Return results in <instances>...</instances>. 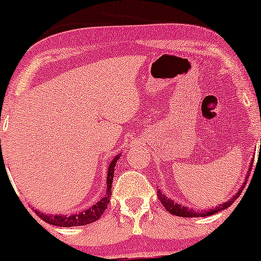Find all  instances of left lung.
<instances>
[{"label": "left lung", "instance_id": "left-lung-1", "mask_svg": "<svg viewBox=\"0 0 261 261\" xmlns=\"http://www.w3.org/2000/svg\"><path fill=\"white\" fill-rule=\"evenodd\" d=\"M251 162H254V160H251ZM252 164H250V167H251ZM251 170V168H249V172ZM247 175H249V173H247ZM246 175V178H247ZM245 184H246V180L244 181L243 186L240 187V189L238 191V193L233 194V197H231L228 201L223 202V203L221 204H217V206L215 207V208H211V210H203V211H199V212H196L194 210H191L188 208V207H184L181 206L179 203H174V201L170 198H168L165 194H163L162 192H160V189L158 191V196H159V199L160 202H162L163 206L165 207V210H167L168 212L172 213V215L174 216H179V217H206V216H211V215H215V213H218L221 211H223V210H226L227 207H230L231 204L233 203V202L236 201V199L239 198V196L241 194V192H243V189L245 188Z\"/></svg>", "mask_w": 261, "mask_h": 261}]
</instances>
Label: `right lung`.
I'll list each match as a JSON object with an SVG mask.
<instances>
[{"label":"right lung","instance_id":"obj_1","mask_svg":"<svg viewBox=\"0 0 261 261\" xmlns=\"http://www.w3.org/2000/svg\"><path fill=\"white\" fill-rule=\"evenodd\" d=\"M0 147H1V140H0ZM121 154H117L114 159L110 163L109 168H107V179H106V196L103 198L99 199L96 204H93L92 207L87 208L86 211L80 212V213H72V215H48V213H43L38 210H35V213L44 220L45 222L50 223V225L54 226H60V227H73V226H83L88 225V223L94 222V221L98 220L102 216V213L105 212V210L107 208V204L110 202V197H111V184L114 180V173H115V167L117 160L120 159ZM1 162L2 154H1Z\"/></svg>","mask_w":261,"mask_h":261}]
</instances>
